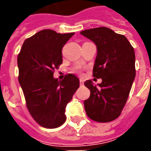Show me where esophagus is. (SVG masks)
<instances>
[{"label":"esophagus","instance_id":"34e87169","mask_svg":"<svg viewBox=\"0 0 151 151\" xmlns=\"http://www.w3.org/2000/svg\"><path fill=\"white\" fill-rule=\"evenodd\" d=\"M83 84H84V81H83L82 79H80V85L82 86Z\"/></svg>","mask_w":151,"mask_h":151}]
</instances>
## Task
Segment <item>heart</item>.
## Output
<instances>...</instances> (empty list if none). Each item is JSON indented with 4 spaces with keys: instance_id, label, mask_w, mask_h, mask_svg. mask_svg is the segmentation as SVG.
<instances>
[{
    "instance_id": "b5f03b06",
    "label": "heart",
    "mask_w": 151,
    "mask_h": 151,
    "mask_svg": "<svg viewBox=\"0 0 151 151\" xmlns=\"http://www.w3.org/2000/svg\"><path fill=\"white\" fill-rule=\"evenodd\" d=\"M73 71H74V72H79V71H80V68H79V67H76V68H74V69H73Z\"/></svg>"
}]
</instances>
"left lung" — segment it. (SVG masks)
<instances>
[{
	"label": "left lung",
	"instance_id": "1",
	"mask_svg": "<svg viewBox=\"0 0 151 151\" xmlns=\"http://www.w3.org/2000/svg\"><path fill=\"white\" fill-rule=\"evenodd\" d=\"M81 34L97 47L93 76L102 78L99 86L91 80L84 83L91 91L84 101L86 112L95 121L110 122L121 113L135 78L134 49L124 35L108 27L88 29Z\"/></svg>",
	"mask_w": 151,
	"mask_h": 151
}]
</instances>
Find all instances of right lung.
Here are the masks:
<instances>
[{
    "instance_id": "right-lung-1",
    "label": "right lung",
    "mask_w": 151,
    "mask_h": 151,
    "mask_svg": "<svg viewBox=\"0 0 151 151\" xmlns=\"http://www.w3.org/2000/svg\"><path fill=\"white\" fill-rule=\"evenodd\" d=\"M74 33L43 30L25 40L18 56V82L31 116L40 125L55 129L66 120V105L79 87L69 73L62 81L53 78L62 64V48Z\"/></svg>"
}]
</instances>
